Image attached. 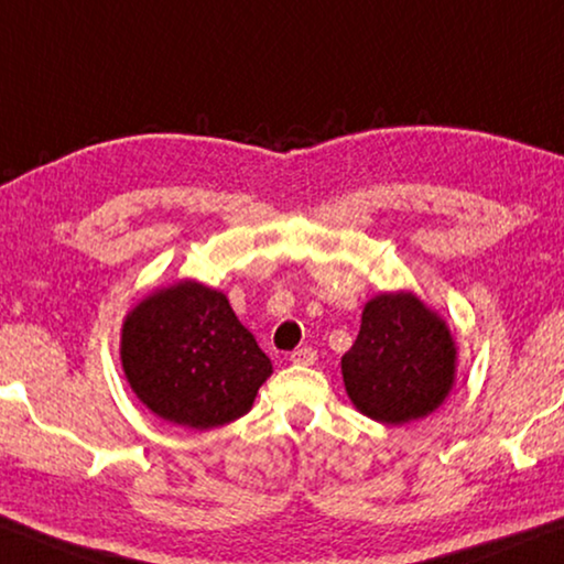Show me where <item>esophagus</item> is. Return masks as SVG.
Returning a JSON list of instances; mask_svg holds the SVG:
<instances>
[{
	"label": "esophagus",
	"mask_w": 564,
	"mask_h": 564,
	"mask_svg": "<svg viewBox=\"0 0 564 564\" xmlns=\"http://www.w3.org/2000/svg\"><path fill=\"white\" fill-rule=\"evenodd\" d=\"M290 360L294 362V366H312V362L317 360V352L312 348H297L290 355Z\"/></svg>",
	"instance_id": "1"
}]
</instances>
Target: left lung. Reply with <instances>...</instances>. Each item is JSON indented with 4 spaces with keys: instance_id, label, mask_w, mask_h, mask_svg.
Returning a JSON list of instances; mask_svg holds the SVG:
<instances>
[{
    "instance_id": "obj_1",
    "label": "left lung",
    "mask_w": 564,
    "mask_h": 564,
    "mask_svg": "<svg viewBox=\"0 0 564 564\" xmlns=\"http://www.w3.org/2000/svg\"><path fill=\"white\" fill-rule=\"evenodd\" d=\"M456 340L446 319L413 292L366 302L360 333L343 355V383L355 409L386 426L426 419L456 383Z\"/></svg>"
}]
</instances>
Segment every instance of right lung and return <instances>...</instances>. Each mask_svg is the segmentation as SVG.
<instances>
[{"instance_id":"1","label":"right lung","mask_w":564,"mask_h":564,"mask_svg":"<svg viewBox=\"0 0 564 564\" xmlns=\"http://www.w3.org/2000/svg\"><path fill=\"white\" fill-rule=\"evenodd\" d=\"M120 362L145 409L196 431L241 419L272 376V360L227 294L196 280L153 290L128 312Z\"/></svg>"}]
</instances>
